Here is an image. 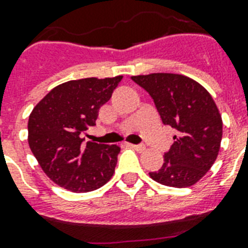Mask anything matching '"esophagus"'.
I'll return each instance as SVG.
<instances>
[{
    "instance_id": "obj_1",
    "label": "esophagus",
    "mask_w": 248,
    "mask_h": 248,
    "mask_svg": "<svg viewBox=\"0 0 248 248\" xmlns=\"http://www.w3.org/2000/svg\"><path fill=\"white\" fill-rule=\"evenodd\" d=\"M128 147L132 148V149H135L136 152L145 151V147H144V145H141V144H139V145H136V144H128Z\"/></svg>"
}]
</instances>
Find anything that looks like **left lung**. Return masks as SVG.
<instances>
[{
  "mask_svg": "<svg viewBox=\"0 0 248 248\" xmlns=\"http://www.w3.org/2000/svg\"><path fill=\"white\" fill-rule=\"evenodd\" d=\"M131 78L149 93L163 124L177 131L162 167L149 176L167 186H192L219 155L223 121L215 101L203 86L186 76L152 73Z\"/></svg>",
  "mask_w": 248,
  "mask_h": 248,
  "instance_id": "obj_1",
  "label": "left lung"
}]
</instances>
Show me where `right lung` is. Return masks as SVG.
<instances>
[{"mask_svg": "<svg viewBox=\"0 0 248 248\" xmlns=\"http://www.w3.org/2000/svg\"><path fill=\"white\" fill-rule=\"evenodd\" d=\"M122 76L82 78L56 86L33 108L28 120V144L44 172L55 184L86 193L107 184L114 173L118 145L83 144L81 134L112 96Z\"/></svg>", "mask_w": 248, "mask_h": 248, "instance_id": "1", "label": "right lung"}]
</instances>
